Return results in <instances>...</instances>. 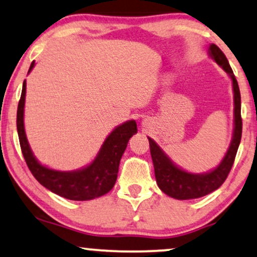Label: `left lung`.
I'll use <instances>...</instances> for the list:
<instances>
[{"label":"left lung","mask_w":257,"mask_h":257,"mask_svg":"<svg viewBox=\"0 0 257 257\" xmlns=\"http://www.w3.org/2000/svg\"><path fill=\"white\" fill-rule=\"evenodd\" d=\"M210 54L215 61L223 70L231 77L233 86V100H235V129L231 145L226 152L225 157L220 162V165L216 170L205 174H191L187 173L172 164V161L166 157L160 147L148 138L149 147H151V155L153 165H154L155 179L158 186L164 193L175 199L186 200L194 199L206 196L217 188L222 186L226 178L231 171V167L235 161L237 149L242 138V117H241V93H239L238 83L236 77L230 67L229 61L225 54L220 51V48L216 45L210 46Z\"/></svg>","instance_id":"1"}]
</instances>
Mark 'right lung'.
Returning <instances> with one entry per match:
<instances>
[{"label": "right lung", "mask_w": 257, "mask_h": 257, "mask_svg": "<svg viewBox=\"0 0 257 257\" xmlns=\"http://www.w3.org/2000/svg\"><path fill=\"white\" fill-rule=\"evenodd\" d=\"M33 66L34 61L31 64L29 71L33 69ZM25 96L26 80L22 85L21 97L19 100L16 126L22 155L35 179L47 190L71 200H90L108 193L117 179L119 161L129 139L138 132L136 122L129 121L117 126L106 138L97 158L87 167L74 172L53 171L39 164L29 148L24 126Z\"/></svg>", "instance_id": "1"}]
</instances>
